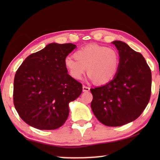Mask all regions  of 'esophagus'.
Masks as SVG:
<instances>
[{"mask_svg":"<svg viewBox=\"0 0 160 160\" xmlns=\"http://www.w3.org/2000/svg\"><path fill=\"white\" fill-rule=\"evenodd\" d=\"M90 90V88L87 86H83V92H89Z\"/></svg>","mask_w":160,"mask_h":160,"instance_id":"obj_1","label":"esophagus"}]
</instances>
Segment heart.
Listing matches in <instances>:
<instances>
[{
  "mask_svg": "<svg viewBox=\"0 0 160 160\" xmlns=\"http://www.w3.org/2000/svg\"><path fill=\"white\" fill-rule=\"evenodd\" d=\"M74 58L67 57L65 68L74 79H82L87 68L89 78L98 84H106L117 75L119 55L114 49L99 44H89L78 49Z\"/></svg>",
  "mask_w": 160,
  "mask_h": 160,
  "instance_id": "b5f03b06",
  "label": "heart"
}]
</instances>
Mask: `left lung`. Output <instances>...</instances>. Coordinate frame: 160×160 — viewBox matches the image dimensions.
<instances>
[{
    "mask_svg": "<svg viewBox=\"0 0 160 160\" xmlns=\"http://www.w3.org/2000/svg\"><path fill=\"white\" fill-rule=\"evenodd\" d=\"M112 43L119 51V70L108 84L90 89L91 108L102 124L118 127L134 121L146 108L151 97L152 72L141 53L122 41Z\"/></svg>",
    "mask_w": 160,
    "mask_h": 160,
    "instance_id": "left-lung-1",
    "label": "left lung"
}]
</instances>
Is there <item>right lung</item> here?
Here are the masks:
<instances>
[{"instance_id":"add662e5","label":"right lung","mask_w":160,"mask_h":160,"mask_svg":"<svg viewBox=\"0 0 160 160\" xmlns=\"http://www.w3.org/2000/svg\"><path fill=\"white\" fill-rule=\"evenodd\" d=\"M76 47L51 43L24 60L16 72L13 99L24 122L39 130H55L65 123L69 102L82 92V84L71 77L64 60Z\"/></svg>"}]
</instances>
